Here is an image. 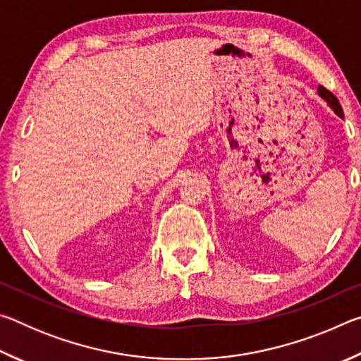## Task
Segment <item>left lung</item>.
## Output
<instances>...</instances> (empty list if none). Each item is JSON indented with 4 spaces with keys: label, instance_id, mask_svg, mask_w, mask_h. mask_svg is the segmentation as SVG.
Returning a JSON list of instances; mask_svg holds the SVG:
<instances>
[{
    "label": "left lung",
    "instance_id": "1",
    "mask_svg": "<svg viewBox=\"0 0 361 361\" xmlns=\"http://www.w3.org/2000/svg\"><path fill=\"white\" fill-rule=\"evenodd\" d=\"M319 95L322 97L323 100H326L328 105L334 109V113L338 114L339 118H344V113H342V108H341L339 100L336 99V97L331 92H329L326 87H323V85H320V87H319Z\"/></svg>",
    "mask_w": 361,
    "mask_h": 361
}]
</instances>
